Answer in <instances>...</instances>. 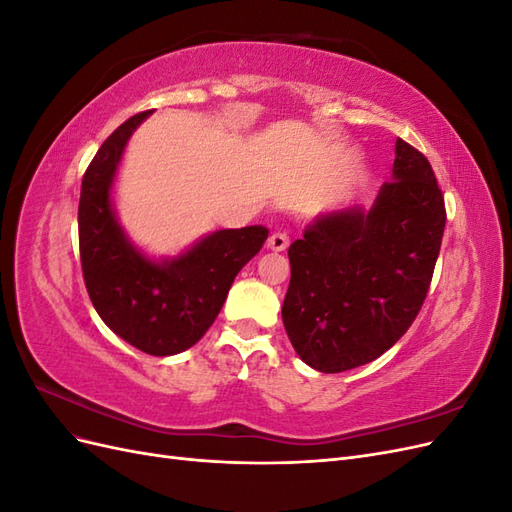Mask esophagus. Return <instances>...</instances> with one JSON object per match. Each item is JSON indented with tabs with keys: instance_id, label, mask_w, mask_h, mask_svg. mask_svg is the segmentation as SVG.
I'll list each match as a JSON object with an SVG mask.
<instances>
[{
	"instance_id": "34e87169",
	"label": "esophagus",
	"mask_w": 512,
	"mask_h": 512,
	"mask_svg": "<svg viewBox=\"0 0 512 512\" xmlns=\"http://www.w3.org/2000/svg\"><path fill=\"white\" fill-rule=\"evenodd\" d=\"M288 243H290V239H288L286 232H282V230L273 232V235H271V237H269V241H267L269 250H273V252H284L286 247H288Z\"/></svg>"
}]
</instances>
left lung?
<instances>
[{"instance_id": "left-lung-1", "label": "left lung", "mask_w": 512, "mask_h": 512, "mask_svg": "<svg viewBox=\"0 0 512 512\" xmlns=\"http://www.w3.org/2000/svg\"><path fill=\"white\" fill-rule=\"evenodd\" d=\"M444 224L431 164L397 138L391 181L374 205L320 213L288 247L282 320L299 359L339 374L389 350L427 297Z\"/></svg>"}]
</instances>
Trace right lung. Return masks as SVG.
Wrapping results in <instances>:
<instances>
[{"label":"right lung","mask_w":512,"mask_h":512,"mask_svg":"<svg viewBox=\"0 0 512 512\" xmlns=\"http://www.w3.org/2000/svg\"><path fill=\"white\" fill-rule=\"evenodd\" d=\"M149 115L121 123L91 160L81 185L79 245L89 299L106 327L141 352L170 356L207 333L269 228L215 230L170 258L143 252L119 224L113 185L130 136Z\"/></svg>","instance_id":"right-lung-1"}]
</instances>
